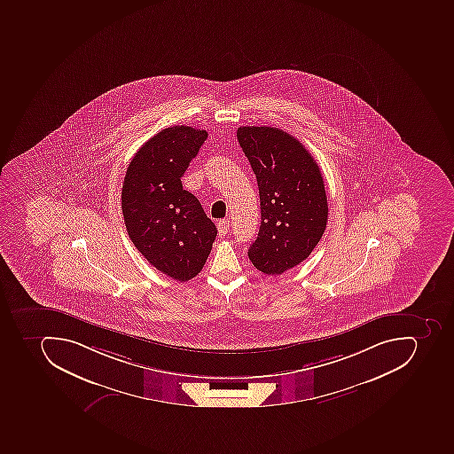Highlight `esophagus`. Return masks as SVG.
Returning <instances> with one entry per match:
<instances>
[{
	"label": "esophagus",
	"instance_id": "1",
	"mask_svg": "<svg viewBox=\"0 0 454 454\" xmlns=\"http://www.w3.org/2000/svg\"><path fill=\"white\" fill-rule=\"evenodd\" d=\"M229 228H231V223H229L228 219H222L218 223V232L219 236H225L226 233L229 232Z\"/></svg>",
	"mask_w": 454,
	"mask_h": 454
}]
</instances>
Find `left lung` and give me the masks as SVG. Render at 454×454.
<instances>
[{"mask_svg":"<svg viewBox=\"0 0 454 454\" xmlns=\"http://www.w3.org/2000/svg\"><path fill=\"white\" fill-rule=\"evenodd\" d=\"M236 136L261 197V229L247 256L257 270L278 276L306 261L327 226L320 167L297 138L276 127H239Z\"/></svg>","mask_w":454,"mask_h":454,"instance_id":"8db88e82","label":"left lung"}]
</instances>
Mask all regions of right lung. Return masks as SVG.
Segmentation results:
<instances>
[{"label":"right lung","instance_id":"right-lung-1","mask_svg":"<svg viewBox=\"0 0 454 454\" xmlns=\"http://www.w3.org/2000/svg\"><path fill=\"white\" fill-rule=\"evenodd\" d=\"M207 133L173 126L145 141L124 176L121 209L127 233L148 263L176 281L195 278L211 254L216 226L181 176Z\"/></svg>","mask_w":454,"mask_h":454}]
</instances>
